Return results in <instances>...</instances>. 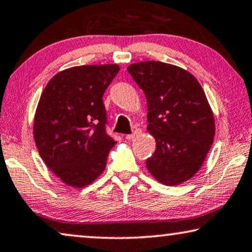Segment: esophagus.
Masks as SVG:
<instances>
[{
    "mask_svg": "<svg viewBox=\"0 0 252 252\" xmlns=\"http://www.w3.org/2000/svg\"><path fill=\"white\" fill-rule=\"evenodd\" d=\"M140 133V130L139 129H136V130H133V132L132 133H130V134H126V138L127 140H131V139H133L134 137H137L138 134Z\"/></svg>",
    "mask_w": 252,
    "mask_h": 252,
    "instance_id": "obj_1",
    "label": "esophagus"
}]
</instances>
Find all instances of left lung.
<instances>
[{"mask_svg": "<svg viewBox=\"0 0 252 252\" xmlns=\"http://www.w3.org/2000/svg\"><path fill=\"white\" fill-rule=\"evenodd\" d=\"M147 99V130L157 150L146 160L148 171L165 185L195 175L210 150L215 120L204 91L192 74L161 62L127 67Z\"/></svg>", "mask_w": 252, "mask_h": 252, "instance_id": "8db88e82", "label": "left lung"}]
</instances>
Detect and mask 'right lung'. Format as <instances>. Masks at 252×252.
I'll use <instances>...</instances> for the list:
<instances>
[{
  "label": "right lung",
  "instance_id": "1",
  "mask_svg": "<svg viewBox=\"0 0 252 252\" xmlns=\"http://www.w3.org/2000/svg\"><path fill=\"white\" fill-rule=\"evenodd\" d=\"M118 65L65 69L47 84L34 119V138L48 168L67 185L84 187L104 171L116 144L106 130L102 95Z\"/></svg>",
  "mask_w": 252,
  "mask_h": 252
}]
</instances>
